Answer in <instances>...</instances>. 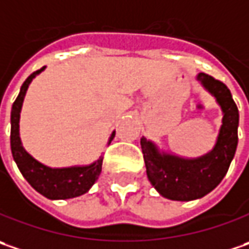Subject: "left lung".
<instances>
[{
  "label": "left lung",
  "mask_w": 249,
  "mask_h": 249,
  "mask_svg": "<svg viewBox=\"0 0 249 249\" xmlns=\"http://www.w3.org/2000/svg\"><path fill=\"white\" fill-rule=\"evenodd\" d=\"M196 81L216 99L223 111L216 145L209 153L185 159L160 152L153 142L141 139L146 174L157 192L171 200L199 199L216 188L230 167L238 143V108L223 82L200 72Z\"/></svg>",
  "instance_id": "8db88e82"
}]
</instances>
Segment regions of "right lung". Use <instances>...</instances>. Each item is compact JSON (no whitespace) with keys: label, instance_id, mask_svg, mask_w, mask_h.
I'll return each instance as SVG.
<instances>
[{"label":"right lung","instance_id":"right-lung-1","mask_svg":"<svg viewBox=\"0 0 249 249\" xmlns=\"http://www.w3.org/2000/svg\"><path fill=\"white\" fill-rule=\"evenodd\" d=\"M44 68L46 67L33 72L26 81L23 82L17 100L12 104L11 150H12V156L19 171L38 194H41L43 196L49 199H70L75 196H81L92 188V185L97 181L102 173L103 157L100 156L89 166L51 168L37 161L35 157L30 156L25 150V147L22 146L20 136H19V118H20L23 99H25L30 82L33 81L41 71H44ZM114 136H115V131L108 139V145L114 139Z\"/></svg>","mask_w":249,"mask_h":249}]
</instances>
